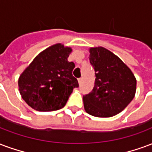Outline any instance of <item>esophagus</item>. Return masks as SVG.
<instances>
[{"instance_id": "obj_1", "label": "esophagus", "mask_w": 152, "mask_h": 152, "mask_svg": "<svg viewBox=\"0 0 152 152\" xmlns=\"http://www.w3.org/2000/svg\"><path fill=\"white\" fill-rule=\"evenodd\" d=\"M78 82H79V85H81L82 78H79V79H78Z\"/></svg>"}]
</instances>
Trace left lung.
Instances as JSON below:
<instances>
[{
	"label": "left lung",
	"instance_id": "8db88e82",
	"mask_svg": "<svg viewBox=\"0 0 152 152\" xmlns=\"http://www.w3.org/2000/svg\"><path fill=\"white\" fill-rule=\"evenodd\" d=\"M89 61L95 71L91 93L83 96L85 111L99 118H110L122 112L135 95L136 79L130 68L107 49H89Z\"/></svg>",
	"mask_w": 152,
	"mask_h": 152
}]
</instances>
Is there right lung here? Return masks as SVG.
I'll return each instance as SVG.
<instances>
[{"label": "right lung", "instance_id": "1", "mask_svg": "<svg viewBox=\"0 0 152 152\" xmlns=\"http://www.w3.org/2000/svg\"><path fill=\"white\" fill-rule=\"evenodd\" d=\"M71 52V48L53 45L36 56L20 76V94L34 110H58L66 104L73 88L79 87L72 76L75 64L67 61Z\"/></svg>", "mask_w": 152, "mask_h": 152}]
</instances>
